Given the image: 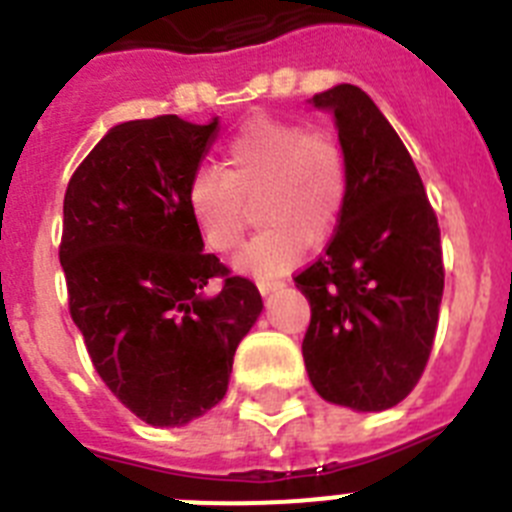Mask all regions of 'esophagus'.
I'll return each mask as SVG.
<instances>
[{
	"label": "esophagus",
	"mask_w": 512,
	"mask_h": 512,
	"mask_svg": "<svg viewBox=\"0 0 512 512\" xmlns=\"http://www.w3.org/2000/svg\"><path fill=\"white\" fill-rule=\"evenodd\" d=\"M256 284H259V292H261V295H264V297L284 287L282 279H259V282H256Z\"/></svg>",
	"instance_id": "obj_1"
}]
</instances>
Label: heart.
<instances>
[{"mask_svg":"<svg viewBox=\"0 0 512 512\" xmlns=\"http://www.w3.org/2000/svg\"><path fill=\"white\" fill-rule=\"evenodd\" d=\"M259 202L261 230L238 256V269L271 279L302 259L307 243L336 230L348 197L346 161L325 133L259 115L225 143L223 171L200 169L189 179L187 207L207 248L230 253L248 223V200Z\"/></svg>","mask_w":512,"mask_h":512,"instance_id":"b5f03b06","label":"heart"}]
</instances>
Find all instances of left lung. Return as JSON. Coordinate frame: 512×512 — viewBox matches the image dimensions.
<instances>
[{"label":"left lung","mask_w":512,"mask_h":512,"mask_svg":"<svg viewBox=\"0 0 512 512\" xmlns=\"http://www.w3.org/2000/svg\"><path fill=\"white\" fill-rule=\"evenodd\" d=\"M348 174L328 251L295 284L310 302L302 356L325 402L382 413L413 392L431 356L443 297L441 230L408 148L354 84L320 92Z\"/></svg>","instance_id":"8db88e82"}]
</instances>
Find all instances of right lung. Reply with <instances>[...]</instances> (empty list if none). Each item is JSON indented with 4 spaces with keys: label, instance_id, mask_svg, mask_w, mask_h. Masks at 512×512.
I'll return each instance as SVG.
<instances>
[{
    "label": "right lung",
    "instance_id": "1",
    "mask_svg": "<svg viewBox=\"0 0 512 512\" xmlns=\"http://www.w3.org/2000/svg\"><path fill=\"white\" fill-rule=\"evenodd\" d=\"M217 130L220 117L120 122L63 197L71 318L112 395L156 428L187 425L223 400L235 348L264 310L256 284L205 253L189 215V179Z\"/></svg>",
    "mask_w": 512,
    "mask_h": 512
}]
</instances>
